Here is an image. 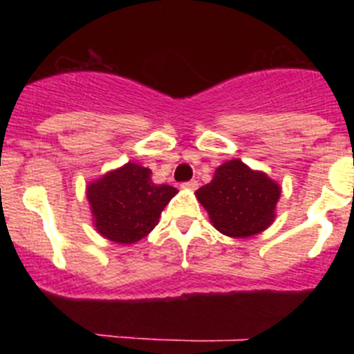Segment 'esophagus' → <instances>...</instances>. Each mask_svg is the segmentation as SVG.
I'll use <instances>...</instances> for the list:
<instances>
[{"mask_svg": "<svg viewBox=\"0 0 354 354\" xmlns=\"http://www.w3.org/2000/svg\"><path fill=\"white\" fill-rule=\"evenodd\" d=\"M180 186H183L184 189H196V187H198V183H196V180H186V183H183Z\"/></svg>", "mask_w": 354, "mask_h": 354, "instance_id": "34e87169", "label": "esophagus"}]
</instances>
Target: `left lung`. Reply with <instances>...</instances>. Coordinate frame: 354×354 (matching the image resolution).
<instances>
[{"instance_id": "1", "label": "left lung", "mask_w": 354, "mask_h": 354, "mask_svg": "<svg viewBox=\"0 0 354 354\" xmlns=\"http://www.w3.org/2000/svg\"><path fill=\"white\" fill-rule=\"evenodd\" d=\"M196 198L221 234L250 237L273 223L280 187L262 171L232 159L216 168L212 180L200 187Z\"/></svg>"}]
</instances>
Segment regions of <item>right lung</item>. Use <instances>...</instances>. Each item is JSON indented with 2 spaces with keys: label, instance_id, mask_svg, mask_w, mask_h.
I'll return each mask as SVG.
<instances>
[{
  "label": "right lung",
  "instance_id": "add662e5",
  "mask_svg": "<svg viewBox=\"0 0 354 354\" xmlns=\"http://www.w3.org/2000/svg\"><path fill=\"white\" fill-rule=\"evenodd\" d=\"M152 171L127 162L86 189L95 227L106 239L133 245L158 225L161 211L177 195L168 184H154Z\"/></svg>",
  "mask_w": 354,
  "mask_h": 354
}]
</instances>
